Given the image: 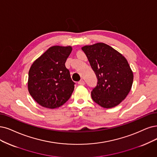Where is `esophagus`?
Segmentation results:
<instances>
[{
  "label": "esophagus",
  "instance_id": "esophagus-1",
  "mask_svg": "<svg viewBox=\"0 0 157 157\" xmlns=\"http://www.w3.org/2000/svg\"><path fill=\"white\" fill-rule=\"evenodd\" d=\"M78 84L81 85H84L85 84V82H84L83 80H80L79 82H78Z\"/></svg>",
  "mask_w": 157,
  "mask_h": 157
}]
</instances>
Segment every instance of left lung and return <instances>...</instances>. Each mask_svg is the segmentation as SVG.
<instances>
[{
	"mask_svg": "<svg viewBox=\"0 0 157 157\" xmlns=\"http://www.w3.org/2000/svg\"><path fill=\"white\" fill-rule=\"evenodd\" d=\"M82 49L98 79L91 92L92 99L103 108L119 105L128 95L133 82V73L125 57L103 43Z\"/></svg>",
	"mask_w": 157,
	"mask_h": 157,
	"instance_id": "left-lung-1",
	"label": "left lung"
}]
</instances>
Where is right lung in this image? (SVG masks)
<instances>
[{"label": "right lung", "mask_w": 157, "mask_h": 157, "mask_svg": "<svg viewBox=\"0 0 157 157\" xmlns=\"http://www.w3.org/2000/svg\"><path fill=\"white\" fill-rule=\"evenodd\" d=\"M72 50L71 46H53L33 63L28 72V89L40 105L56 109L71 98L75 83L65 62Z\"/></svg>", "instance_id": "right-lung-1"}]
</instances>
